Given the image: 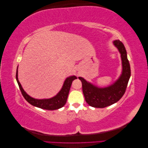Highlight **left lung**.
<instances>
[{"mask_svg":"<svg viewBox=\"0 0 148 148\" xmlns=\"http://www.w3.org/2000/svg\"><path fill=\"white\" fill-rule=\"evenodd\" d=\"M119 50L122 60V70L119 78L110 86L101 88L87 82L82 77H78L82 83L83 92L88 104L96 108H104L115 104L123 96L131 76L130 66L123 44L120 40L113 41Z\"/></svg>","mask_w":148,"mask_h":148,"instance_id":"obj_1","label":"left lung"}]
</instances>
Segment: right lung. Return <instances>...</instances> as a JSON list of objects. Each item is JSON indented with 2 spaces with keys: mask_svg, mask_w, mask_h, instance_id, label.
<instances>
[{
  "mask_svg": "<svg viewBox=\"0 0 148 148\" xmlns=\"http://www.w3.org/2000/svg\"><path fill=\"white\" fill-rule=\"evenodd\" d=\"M16 82L18 84L20 91L23 95L25 99L30 104L33 106L39 107L42 109L53 110L56 109H59L61 107L64 106L67 100V97L69 96V93L70 91V89L71 87V83L75 79H77L76 76H70L66 78L64 83L60 91L58 92L57 95L49 99H38L31 97L26 93L24 89L22 88L20 83L19 82L18 78V67L16 69Z\"/></svg>",
  "mask_w": 148,
  "mask_h": 148,
  "instance_id": "right-lung-1",
  "label": "right lung"
}]
</instances>
